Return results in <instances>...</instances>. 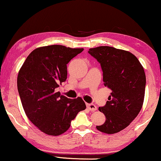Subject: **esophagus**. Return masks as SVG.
Listing matches in <instances>:
<instances>
[{
	"label": "esophagus",
	"mask_w": 161,
	"mask_h": 161,
	"mask_svg": "<svg viewBox=\"0 0 161 161\" xmlns=\"http://www.w3.org/2000/svg\"><path fill=\"white\" fill-rule=\"evenodd\" d=\"M86 106L91 111H96L97 109V108L96 105H94V104H87Z\"/></svg>",
	"instance_id": "1"
}]
</instances>
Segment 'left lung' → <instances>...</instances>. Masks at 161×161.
<instances>
[{
  "label": "left lung",
  "mask_w": 161,
  "mask_h": 161,
  "mask_svg": "<svg viewBox=\"0 0 161 161\" xmlns=\"http://www.w3.org/2000/svg\"><path fill=\"white\" fill-rule=\"evenodd\" d=\"M89 53L100 63L103 82L112 91L99 111L105 122L97 129L114 134L128 126L138 116L144 100L146 75L144 67L130 52L108 46L90 48Z\"/></svg>",
  "instance_id": "obj_1"
}]
</instances>
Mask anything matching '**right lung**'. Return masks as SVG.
Listing matches in <instances>:
<instances>
[{
    "mask_svg": "<svg viewBox=\"0 0 161 161\" xmlns=\"http://www.w3.org/2000/svg\"><path fill=\"white\" fill-rule=\"evenodd\" d=\"M83 50L58 45L36 48L19 70L17 89L25 113L47 135L65 133L86 108L81 97L69 99L55 91L67 79V64Z\"/></svg>",
    "mask_w": 161,
    "mask_h": 161,
    "instance_id": "1",
    "label": "right lung"
}]
</instances>
